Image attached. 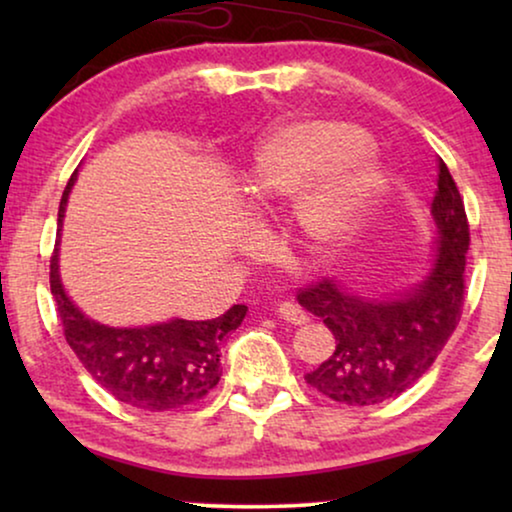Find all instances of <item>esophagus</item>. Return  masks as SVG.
Wrapping results in <instances>:
<instances>
[{"mask_svg": "<svg viewBox=\"0 0 512 512\" xmlns=\"http://www.w3.org/2000/svg\"><path fill=\"white\" fill-rule=\"evenodd\" d=\"M277 312H279V317H282L284 321H289V324H293V326H303L310 321V314H307L303 307L296 303H279Z\"/></svg>", "mask_w": 512, "mask_h": 512, "instance_id": "obj_1", "label": "esophagus"}]
</instances>
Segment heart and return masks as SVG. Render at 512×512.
I'll return each mask as SVG.
<instances>
[{
    "mask_svg": "<svg viewBox=\"0 0 512 512\" xmlns=\"http://www.w3.org/2000/svg\"><path fill=\"white\" fill-rule=\"evenodd\" d=\"M359 125L331 118L291 123L265 142L251 163L242 205L251 219L293 200L291 228L310 254H328L352 237L382 191V172L361 156Z\"/></svg>",
    "mask_w": 512,
    "mask_h": 512,
    "instance_id": "heart-1",
    "label": "heart"
}]
</instances>
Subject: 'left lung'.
Returning a JSON list of instances; mask_svg holds the SVG:
<instances>
[{
  "label": "left lung",
  "mask_w": 512,
  "mask_h": 512,
  "mask_svg": "<svg viewBox=\"0 0 512 512\" xmlns=\"http://www.w3.org/2000/svg\"><path fill=\"white\" fill-rule=\"evenodd\" d=\"M438 228L436 256L422 282L389 298H366L335 279L298 291V303L324 319L335 349L305 380L342 405H377L410 389L433 366L464 307L466 251L471 244L464 200L438 160L431 202Z\"/></svg>",
  "instance_id": "left-lung-1"
}]
</instances>
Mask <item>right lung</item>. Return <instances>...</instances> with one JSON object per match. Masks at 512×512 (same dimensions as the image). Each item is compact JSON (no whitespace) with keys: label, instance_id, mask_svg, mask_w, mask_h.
<instances>
[{"label":"right lung","instance_id":"add662e5","mask_svg":"<svg viewBox=\"0 0 512 512\" xmlns=\"http://www.w3.org/2000/svg\"><path fill=\"white\" fill-rule=\"evenodd\" d=\"M74 179L76 172L62 193L58 223L65 216ZM51 293L65 340L83 368L121 403L151 412L186 408L219 384V345L247 314V305H233L226 314L207 321L172 319L142 328L97 324L62 289L58 249L51 256Z\"/></svg>","mask_w":512,"mask_h":512}]
</instances>
